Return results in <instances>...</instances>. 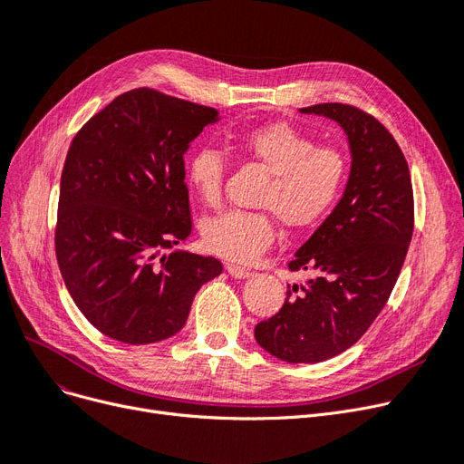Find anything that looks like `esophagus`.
Returning a JSON list of instances; mask_svg holds the SVG:
<instances>
[{
    "label": "esophagus",
    "instance_id": "34e87169",
    "mask_svg": "<svg viewBox=\"0 0 464 464\" xmlns=\"http://www.w3.org/2000/svg\"><path fill=\"white\" fill-rule=\"evenodd\" d=\"M226 269H227V273H229L231 276H235V278H248V276H252V273H250L248 269L233 266V264H227Z\"/></svg>",
    "mask_w": 464,
    "mask_h": 464
}]
</instances>
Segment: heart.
<instances>
[{
  "label": "heart",
  "mask_w": 464,
  "mask_h": 464,
  "mask_svg": "<svg viewBox=\"0 0 464 464\" xmlns=\"http://www.w3.org/2000/svg\"><path fill=\"white\" fill-rule=\"evenodd\" d=\"M233 148L269 172L257 205L276 214L282 226L305 229L324 218L343 189L347 165L335 148L314 146L313 138L290 123H267L231 138ZM226 157L214 148H200L188 160V179L195 195L208 207L224 193ZM210 252L237 264H250L275 240L270 212L229 210L208 219L203 229Z\"/></svg>",
  "instance_id": "1"
}]
</instances>
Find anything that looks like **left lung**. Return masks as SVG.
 <instances>
[{
	"label": "left lung",
	"instance_id": "obj_1",
	"mask_svg": "<svg viewBox=\"0 0 464 464\" xmlns=\"http://www.w3.org/2000/svg\"><path fill=\"white\" fill-rule=\"evenodd\" d=\"M345 130L351 174L343 197L288 264L313 271L288 286L286 301L254 330L261 349L292 364H314L353 347L396 285L413 235L408 160L379 121L349 104H316Z\"/></svg>",
	"mask_w": 464,
	"mask_h": 464
}]
</instances>
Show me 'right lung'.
Listing matches in <instances>:
<instances>
[{"mask_svg": "<svg viewBox=\"0 0 464 464\" xmlns=\"http://www.w3.org/2000/svg\"><path fill=\"white\" fill-rule=\"evenodd\" d=\"M218 119L214 108L142 87L119 94L72 140L58 267L79 311L121 343L178 334L198 288L221 273L216 257L174 250L191 235L184 155Z\"/></svg>", "mask_w": 464, "mask_h": 464, "instance_id": "right-lung-1", "label": "right lung"}]
</instances>
